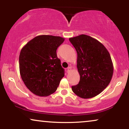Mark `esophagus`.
Wrapping results in <instances>:
<instances>
[{"instance_id": "esophagus-1", "label": "esophagus", "mask_w": 129, "mask_h": 129, "mask_svg": "<svg viewBox=\"0 0 129 129\" xmlns=\"http://www.w3.org/2000/svg\"><path fill=\"white\" fill-rule=\"evenodd\" d=\"M71 71V68H70V67H69L68 68V69H67V72H68V73H69V72Z\"/></svg>"}]
</instances>
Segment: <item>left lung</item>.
<instances>
[{"instance_id": "obj_1", "label": "left lung", "mask_w": 129, "mask_h": 129, "mask_svg": "<svg viewBox=\"0 0 129 129\" xmlns=\"http://www.w3.org/2000/svg\"><path fill=\"white\" fill-rule=\"evenodd\" d=\"M77 54V68L80 75L79 84L72 91L82 99L94 98L110 83L113 64L110 53L103 44L86 35L69 38Z\"/></svg>"}]
</instances>
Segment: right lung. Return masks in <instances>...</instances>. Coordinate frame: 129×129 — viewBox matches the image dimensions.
<instances>
[{"mask_svg":"<svg viewBox=\"0 0 129 129\" xmlns=\"http://www.w3.org/2000/svg\"><path fill=\"white\" fill-rule=\"evenodd\" d=\"M64 38L39 35L22 47L19 55V70L28 89L39 96L46 97L57 90L64 69L56 54Z\"/></svg>","mask_w":129,"mask_h":129,"instance_id":"add662e5","label":"right lung"}]
</instances>
